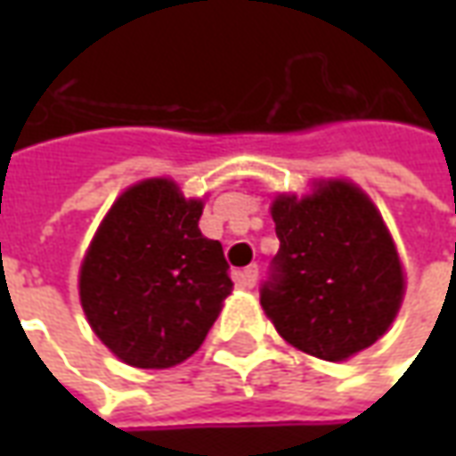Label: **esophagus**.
Here are the masks:
<instances>
[{
    "label": "esophagus",
    "instance_id": "34e87169",
    "mask_svg": "<svg viewBox=\"0 0 456 456\" xmlns=\"http://www.w3.org/2000/svg\"><path fill=\"white\" fill-rule=\"evenodd\" d=\"M258 281V266L256 264H251L241 271V286L244 288H254Z\"/></svg>",
    "mask_w": 456,
    "mask_h": 456
}]
</instances>
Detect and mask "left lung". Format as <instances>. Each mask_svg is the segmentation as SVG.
<instances>
[{
	"label": "left lung",
	"mask_w": 456,
	"mask_h": 456,
	"mask_svg": "<svg viewBox=\"0 0 456 456\" xmlns=\"http://www.w3.org/2000/svg\"><path fill=\"white\" fill-rule=\"evenodd\" d=\"M281 239L261 307L297 352L346 362L379 342L405 296L401 254L373 200L346 178H315L310 192H278Z\"/></svg>",
	"instance_id": "1"
}]
</instances>
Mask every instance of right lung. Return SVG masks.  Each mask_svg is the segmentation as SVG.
<instances>
[{
	"label": "right lung",
	"instance_id": "1",
	"mask_svg": "<svg viewBox=\"0 0 456 456\" xmlns=\"http://www.w3.org/2000/svg\"><path fill=\"white\" fill-rule=\"evenodd\" d=\"M205 198L173 178L134 183L85 251L80 305L100 342L136 369H170L198 352L232 293L222 244L200 232Z\"/></svg>",
	"mask_w": 456,
	"mask_h": 456
}]
</instances>
